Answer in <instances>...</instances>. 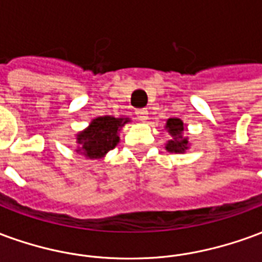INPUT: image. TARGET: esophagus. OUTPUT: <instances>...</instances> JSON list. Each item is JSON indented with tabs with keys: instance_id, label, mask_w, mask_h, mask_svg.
Masks as SVG:
<instances>
[{
	"instance_id": "34e87169",
	"label": "esophagus",
	"mask_w": 262,
	"mask_h": 262,
	"mask_svg": "<svg viewBox=\"0 0 262 262\" xmlns=\"http://www.w3.org/2000/svg\"><path fill=\"white\" fill-rule=\"evenodd\" d=\"M136 116L139 120L146 122L148 119V111L147 109H139V111H136Z\"/></svg>"
}]
</instances>
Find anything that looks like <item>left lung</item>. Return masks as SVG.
I'll use <instances>...</instances> for the list:
<instances>
[{
    "label": "left lung",
    "instance_id": "left-lung-1",
    "mask_svg": "<svg viewBox=\"0 0 262 262\" xmlns=\"http://www.w3.org/2000/svg\"><path fill=\"white\" fill-rule=\"evenodd\" d=\"M165 129L171 136L170 140L165 144L167 151H170V153H184L185 150L189 148L188 137L184 136L185 125H184V122L181 119L170 118L165 123Z\"/></svg>",
    "mask_w": 262,
    "mask_h": 262
}]
</instances>
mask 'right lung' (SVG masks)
I'll use <instances>...</instances> for the list:
<instances>
[{
	"label": "right lung",
	"instance_id": "obj_1",
	"mask_svg": "<svg viewBox=\"0 0 262 262\" xmlns=\"http://www.w3.org/2000/svg\"><path fill=\"white\" fill-rule=\"evenodd\" d=\"M129 118L99 116L90 126L77 135V151L86 159H102L109 150L119 143V130L129 122Z\"/></svg>",
	"mask_w": 262,
	"mask_h": 262
}]
</instances>
